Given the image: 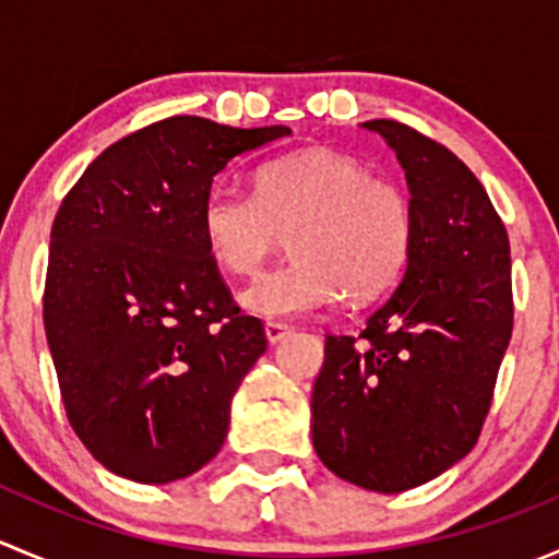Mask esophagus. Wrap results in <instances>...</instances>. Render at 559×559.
Returning <instances> with one entry per match:
<instances>
[{"label": "esophagus", "mask_w": 559, "mask_h": 559, "mask_svg": "<svg viewBox=\"0 0 559 559\" xmlns=\"http://www.w3.org/2000/svg\"><path fill=\"white\" fill-rule=\"evenodd\" d=\"M289 332L292 326L281 324V321H267V324H264V337H267V343H281Z\"/></svg>", "instance_id": "34e87169"}]
</instances>
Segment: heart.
Here are the masks:
<instances>
[{
    "instance_id": "obj_1",
    "label": "heart",
    "mask_w": 559,
    "mask_h": 559,
    "mask_svg": "<svg viewBox=\"0 0 559 559\" xmlns=\"http://www.w3.org/2000/svg\"><path fill=\"white\" fill-rule=\"evenodd\" d=\"M200 233L213 262L233 275L257 273L289 233V262L246 286L240 306L259 319H297L341 292L368 300L392 286L414 248V205L394 180L316 148L267 162L257 194L213 183Z\"/></svg>"
}]
</instances>
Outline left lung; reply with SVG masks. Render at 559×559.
Segmentation results:
<instances>
[{
    "label": "left lung",
    "instance_id": "8db88e82",
    "mask_svg": "<svg viewBox=\"0 0 559 559\" xmlns=\"http://www.w3.org/2000/svg\"><path fill=\"white\" fill-rule=\"evenodd\" d=\"M359 127L405 170L414 248L359 337L326 335L311 436L343 481L394 495L476 447L514 326L511 257L487 191L452 151L400 121Z\"/></svg>",
    "mask_w": 559,
    "mask_h": 559
}]
</instances>
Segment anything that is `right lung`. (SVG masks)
<instances>
[{
	"instance_id": "add662e5",
	"label": "right lung",
	"mask_w": 559,
	"mask_h": 559,
	"mask_svg": "<svg viewBox=\"0 0 559 559\" xmlns=\"http://www.w3.org/2000/svg\"><path fill=\"white\" fill-rule=\"evenodd\" d=\"M286 134L165 118L103 151L56 213L45 337L72 430L116 476L170 484L224 447L267 341L229 297L200 207L235 156Z\"/></svg>"
}]
</instances>
